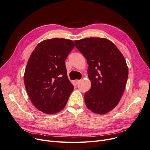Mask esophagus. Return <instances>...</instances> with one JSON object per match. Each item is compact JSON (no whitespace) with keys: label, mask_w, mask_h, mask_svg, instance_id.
I'll return each instance as SVG.
<instances>
[{"label":"esophagus","mask_w":150,"mask_h":150,"mask_svg":"<svg viewBox=\"0 0 150 150\" xmlns=\"http://www.w3.org/2000/svg\"><path fill=\"white\" fill-rule=\"evenodd\" d=\"M81 80L79 79V80H76V81H75V82H76V83L77 84H78L81 82Z\"/></svg>","instance_id":"obj_1"}]
</instances>
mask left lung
Listing matches in <instances>:
<instances>
[{
    "label": "left lung",
    "mask_w": 150,
    "mask_h": 150,
    "mask_svg": "<svg viewBox=\"0 0 150 150\" xmlns=\"http://www.w3.org/2000/svg\"><path fill=\"white\" fill-rule=\"evenodd\" d=\"M89 65L91 89L84 94L87 108L97 114H106L120 101L128 76V68L121 52L110 40L90 38L75 40Z\"/></svg>",
    "instance_id": "1"
}]
</instances>
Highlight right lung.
Here are the masks:
<instances>
[{"label": "right lung", "instance_id": "right-lung-1", "mask_svg": "<svg viewBox=\"0 0 150 150\" xmlns=\"http://www.w3.org/2000/svg\"><path fill=\"white\" fill-rule=\"evenodd\" d=\"M74 47L69 39L54 38L40 42L32 52L24 73V84L34 106L54 114L66 106L74 89L64 61Z\"/></svg>", "mask_w": 150, "mask_h": 150}]
</instances>
